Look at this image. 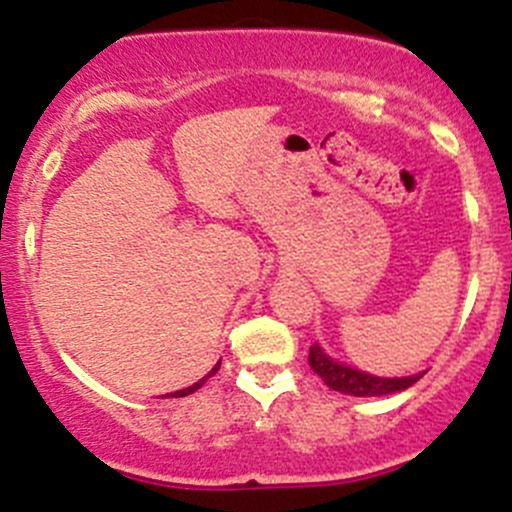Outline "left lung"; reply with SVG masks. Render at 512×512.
I'll use <instances>...</instances> for the list:
<instances>
[{"label": "left lung", "instance_id": "1", "mask_svg": "<svg viewBox=\"0 0 512 512\" xmlns=\"http://www.w3.org/2000/svg\"><path fill=\"white\" fill-rule=\"evenodd\" d=\"M309 366H312L314 374L322 376L324 384L334 391H342L349 396H386L396 394V391H404L409 386H414L423 374L416 376H404V379H381V376L364 374V371H356L352 366H344L339 361L329 359L327 354L319 349V344L309 347Z\"/></svg>", "mask_w": 512, "mask_h": 512}]
</instances>
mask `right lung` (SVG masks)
<instances>
[{"instance_id":"obj_1","label":"right lung","mask_w":512,"mask_h":512,"mask_svg":"<svg viewBox=\"0 0 512 512\" xmlns=\"http://www.w3.org/2000/svg\"><path fill=\"white\" fill-rule=\"evenodd\" d=\"M218 366H220V364H218ZM218 366H215V369H213V371H218ZM205 379H208V376H205ZM205 379H200V381H198V384L188 386V389H180V391H175V394H173V396H188V394H193V391H198V389H200V386H203V384H205Z\"/></svg>"}]
</instances>
